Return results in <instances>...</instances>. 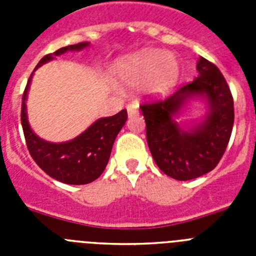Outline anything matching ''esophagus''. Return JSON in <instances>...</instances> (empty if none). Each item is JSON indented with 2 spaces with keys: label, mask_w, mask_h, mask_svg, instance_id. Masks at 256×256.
Returning a JSON list of instances; mask_svg holds the SVG:
<instances>
[{
  "label": "esophagus",
  "mask_w": 256,
  "mask_h": 256,
  "mask_svg": "<svg viewBox=\"0 0 256 256\" xmlns=\"http://www.w3.org/2000/svg\"><path fill=\"white\" fill-rule=\"evenodd\" d=\"M126 112H128V116H130V118L136 116V115L138 114V110L136 108L134 105H128V106H126Z\"/></svg>",
  "instance_id": "esophagus-1"
}]
</instances>
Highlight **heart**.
<instances>
[{"mask_svg":"<svg viewBox=\"0 0 256 256\" xmlns=\"http://www.w3.org/2000/svg\"><path fill=\"white\" fill-rule=\"evenodd\" d=\"M180 61L162 50H142L120 58L114 66L118 82L130 88H144L152 97L168 94L180 79Z\"/></svg>","mask_w":256,"mask_h":256,"instance_id":"b5f03b06","label":"heart"}]
</instances>
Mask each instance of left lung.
I'll list each match as a JSON object with an SVG mask.
<instances>
[{
	"mask_svg": "<svg viewBox=\"0 0 256 256\" xmlns=\"http://www.w3.org/2000/svg\"><path fill=\"white\" fill-rule=\"evenodd\" d=\"M198 76L164 101L144 104L146 137L156 165L177 180L201 177L216 168L230 142L234 120V98L216 65L200 58ZM202 100L207 114L187 126L176 118L192 100Z\"/></svg>",
	"mask_w": 256,
	"mask_h": 256,
	"instance_id": "obj_1",
	"label": "left lung"
}]
</instances>
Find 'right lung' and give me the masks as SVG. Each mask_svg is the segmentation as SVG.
I'll return each mask as SVG.
<instances>
[{"label": "right lung", "instance_id": "right-lung-1", "mask_svg": "<svg viewBox=\"0 0 256 256\" xmlns=\"http://www.w3.org/2000/svg\"><path fill=\"white\" fill-rule=\"evenodd\" d=\"M88 46L90 42H80L61 47L54 54L44 56L30 74L22 94V126L29 152L44 173L66 184H87L102 174L110 159L118 133L126 122V110H122L112 116L100 118L76 138L55 144L38 137L30 128L26 112V97L33 74L38 68L54 60L55 56H60L68 51H80Z\"/></svg>", "mask_w": 256, "mask_h": 256}]
</instances>
